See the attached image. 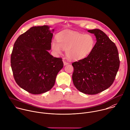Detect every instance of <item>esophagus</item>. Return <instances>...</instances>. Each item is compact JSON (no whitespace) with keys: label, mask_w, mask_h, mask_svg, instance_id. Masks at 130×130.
Masks as SVG:
<instances>
[{"label":"esophagus","mask_w":130,"mask_h":130,"mask_svg":"<svg viewBox=\"0 0 130 130\" xmlns=\"http://www.w3.org/2000/svg\"><path fill=\"white\" fill-rule=\"evenodd\" d=\"M63 64H64V66H66V65H67V64H69V62H67V61H65V60H63Z\"/></svg>","instance_id":"esophagus-1"}]
</instances>
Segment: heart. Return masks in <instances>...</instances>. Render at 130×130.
<instances>
[{
    "label": "heart",
    "instance_id": "obj_1",
    "mask_svg": "<svg viewBox=\"0 0 130 130\" xmlns=\"http://www.w3.org/2000/svg\"><path fill=\"white\" fill-rule=\"evenodd\" d=\"M57 42L53 41L51 48L56 54H60L63 49L70 59L79 60L87 57L93 51L95 45L94 37L90 34L75 32H61L56 36Z\"/></svg>",
    "mask_w": 130,
    "mask_h": 130
}]
</instances>
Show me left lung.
<instances>
[{
	"label": "left lung",
	"instance_id": "1",
	"mask_svg": "<svg viewBox=\"0 0 130 130\" xmlns=\"http://www.w3.org/2000/svg\"><path fill=\"white\" fill-rule=\"evenodd\" d=\"M94 34L96 42L86 58L72 63V79L76 88L88 94L99 93L113 83L119 67L118 52L115 44L99 29L87 30Z\"/></svg>",
	"mask_w": 130,
	"mask_h": 130
}]
</instances>
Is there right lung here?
<instances>
[{"label":"right lung","instance_id":"add662e5","mask_svg":"<svg viewBox=\"0 0 130 130\" xmlns=\"http://www.w3.org/2000/svg\"><path fill=\"white\" fill-rule=\"evenodd\" d=\"M50 27H31L18 38L13 49L11 63L14 79L21 88L32 94L50 90L63 67L61 58L48 52L54 31Z\"/></svg>","mask_w":130,"mask_h":130}]
</instances>
